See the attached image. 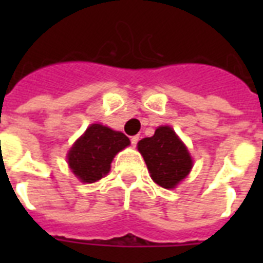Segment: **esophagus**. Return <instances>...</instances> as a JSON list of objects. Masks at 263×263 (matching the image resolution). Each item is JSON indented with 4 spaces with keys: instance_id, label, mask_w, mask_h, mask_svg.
Returning a JSON list of instances; mask_svg holds the SVG:
<instances>
[{
    "instance_id": "1",
    "label": "esophagus",
    "mask_w": 263,
    "mask_h": 263,
    "mask_svg": "<svg viewBox=\"0 0 263 263\" xmlns=\"http://www.w3.org/2000/svg\"><path fill=\"white\" fill-rule=\"evenodd\" d=\"M138 142H139V136H132L131 138L132 146H136V144H138Z\"/></svg>"
}]
</instances>
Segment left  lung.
Segmentation results:
<instances>
[{
	"instance_id": "1",
	"label": "left lung",
	"mask_w": 263,
	"mask_h": 263,
	"mask_svg": "<svg viewBox=\"0 0 263 263\" xmlns=\"http://www.w3.org/2000/svg\"><path fill=\"white\" fill-rule=\"evenodd\" d=\"M152 179L164 188H175L192 169V158L185 144L168 125H161L152 138L138 143Z\"/></svg>"
}]
</instances>
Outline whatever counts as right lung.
Wrapping results in <instances>:
<instances>
[{
	"mask_svg": "<svg viewBox=\"0 0 263 263\" xmlns=\"http://www.w3.org/2000/svg\"><path fill=\"white\" fill-rule=\"evenodd\" d=\"M129 143L123 132L91 124L68 152V165L80 181L95 183L109 173L116 154Z\"/></svg>",
	"mask_w": 263,
	"mask_h": 263,
	"instance_id": "right-lung-1",
	"label": "right lung"
}]
</instances>
